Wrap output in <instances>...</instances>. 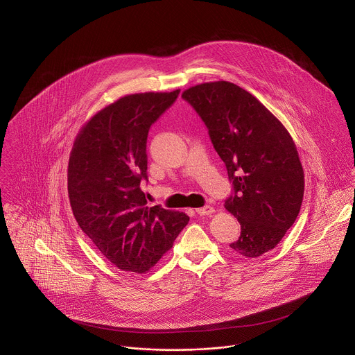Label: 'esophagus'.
Segmentation results:
<instances>
[{
  "label": "esophagus",
  "instance_id": "34e87169",
  "mask_svg": "<svg viewBox=\"0 0 355 355\" xmlns=\"http://www.w3.org/2000/svg\"><path fill=\"white\" fill-rule=\"evenodd\" d=\"M197 213L200 216H210V214L214 213V207L213 206H203V207L197 209Z\"/></svg>",
  "mask_w": 355,
  "mask_h": 355
}]
</instances>
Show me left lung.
<instances>
[{"label":"left lung","mask_w":355,"mask_h":355,"mask_svg":"<svg viewBox=\"0 0 355 355\" xmlns=\"http://www.w3.org/2000/svg\"><path fill=\"white\" fill-rule=\"evenodd\" d=\"M182 97L201 116L234 186L224 206L241 223V236L230 248L246 258L270 252L293 227L304 200V168L290 132L231 82L201 83Z\"/></svg>","instance_id":"left-lung-1"}]
</instances>
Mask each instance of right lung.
<instances>
[{
	"label": "right lung",
	"instance_id": "obj_1",
	"mask_svg": "<svg viewBox=\"0 0 355 355\" xmlns=\"http://www.w3.org/2000/svg\"><path fill=\"white\" fill-rule=\"evenodd\" d=\"M180 90L138 93L97 112L79 131L68 162V197L82 231L125 272L146 273L166 253L190 217L146 206V142L153 123Z\"/></svg>",
	"mask_w": 355,
	"mask_h": 355
}]
</instances>
